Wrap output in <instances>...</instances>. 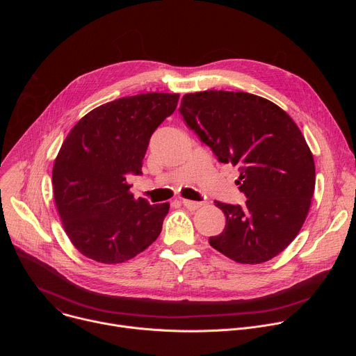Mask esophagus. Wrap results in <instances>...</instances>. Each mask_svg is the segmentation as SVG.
<instances>
[{
    "mask_svg": "<svg viewBox=\"0 0 356 356\" xmlns=\"http://www.w3.org/2000/svg\"><path fill=\"white\" fill-rule=\"evenodd\" d=\"M183 206L188 210H197L202 206V202H198V201H191V200H183Z\"/></svg>",
    "mask_w": 356,
    "mask_h": 356,
    "instance_id": "obj_1",
    "label": "esophagus"
}]
</instances>
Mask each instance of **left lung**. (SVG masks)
I'll return each mask as SVG.
<instances>
[{
  "instance_id": "left-lung-1",
  "label": "left lung",
  "mask_w": 356,
  "mask_h": 356,
  "mask_svg": "<svg viewBox=\"0 0 356 356\" xmlns=\"http://www.w3.org/2000/svg\"><path fill=\"white\" fill-rule=\"evenodd\" d=\"M218 162L238 166L243 206L216 201L225 228L210 245L238 264L258 265L286 249L310 210L316 186L312 150L290 115L243 91L190 92L179 108Z\"/></svg>"
}]
</instances>
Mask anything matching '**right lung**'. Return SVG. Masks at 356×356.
I'll use <instances>...</instances> for the list:
<instances>
[{"mask_svg":"<svg viewBox=\"0 0 356 356\" xmlns=\"http://www.w3.org/2000/svg\"><path fill=\"white\" fill-rule=\"evenodd\" d=\"M177 101L175 92L122 97L90 111L66 136L54 165V195L63 228L84 257L122 264L159 236L169 202L135 198L127 176L142 175L149 139Z\"/></svg>","mask_w":356,"mask_h":356,"instance_id":"obj_1","label":"right lung"}]
</instances>
